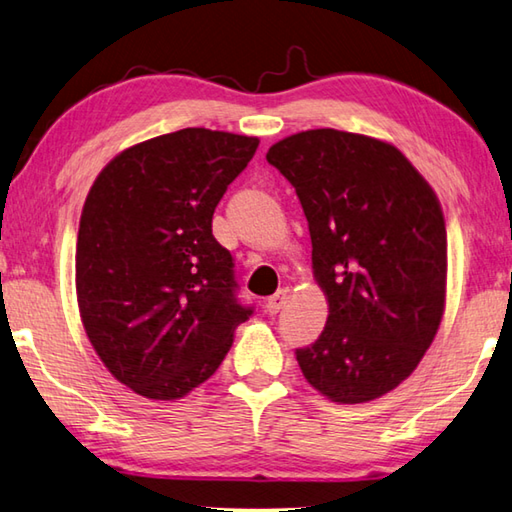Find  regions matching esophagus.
<instances>
[{
    "mask_svg": "<svg viewBox=\"0 0 512 512\" xmlns=\"http://www.w3.org/2000/svg\"><path fill=\"white\" fill-rule=\"evenodd\" d=\"M287 303V289H278V292L274 294V296H269L267 298V303H265V310H267V314H278L283 310V305Z\"/></svg>",
    "mask_w": 512,
    "mask_h": 512,
    "instance_id": "obj_1",
    "label": "esophagus"
}]
</instances>
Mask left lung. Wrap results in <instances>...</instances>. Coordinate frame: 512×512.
Masks as SVG:
<instances>
[{
	"label": "left lung",
	"mask_w": 512,
	"mask_h": 512,
	"mask_svg": "<svg viewBox=\"0 0 512 512\" xmlns=\"http://www.w3.org/2000/svg\"><path fill=\"white\" fill-rule=\"evenodd\" d=\"M267 162L301 200L330 303L321 336L296 350L303 376L339 403L383 397L441 323L448 260L435 191L397 147L336 129L276 142Z\"/></svg>",
	"instance_id": "left-lung-1"
}]
</instances>
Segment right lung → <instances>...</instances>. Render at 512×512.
<instances>
[{
	"label": "right lung",
	"mask_w": 512,
	"mask_h": 512,
	"mask_svg": "<svg viewBox=\"0 0 512 512\" xmlns=\"http://www.w3.org/2000/svg\"><path fill=\"white\" fill-rule=\"evenodd\" d=\"M258 138L182 129L122 151L86 196L75 252L86 336L120 383L171 401L207 381L254 314L211 234Z\"/></svg>",
	"instance_id": "1"
}]
</instances>
